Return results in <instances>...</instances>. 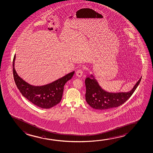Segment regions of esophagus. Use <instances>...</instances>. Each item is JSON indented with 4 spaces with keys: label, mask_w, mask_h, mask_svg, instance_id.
Masks as SVG:
<instances>
[{
    "label": "esophagus",
    "mask_w": 153,
    "mask_h": 153,
    "mask_svg": "<svg viewBox=\"0 0 153 153\" xmlns=\"http://www.w3.org/2000/svg\"><path fill=\"white\" fill-rule=\"evenodd\" d=\"M76 74L79 78H81L83 75V71H82V69L78 70V71H76Z\"/></svg>",
    "instance_id": "1"
}]
</instances>
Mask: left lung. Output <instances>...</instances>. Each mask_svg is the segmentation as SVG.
<instances>
[{
    "label": "left lung",
    "instance_id": "1",
    "mask_svg": "<svg viewBox=\"0 0 153 153\" xmlns=\"http://www.w3.org/2000/svg\"><path fill=\"white\" fill-rule=\"evenodd\" d=\"M140 78L131 90L127 92L111 93L103 90L92 75L85 79V100L89 105L98 110H107L117 107L129 99L141 81Z\"/></svg>",
    "mask_w": 153,
    "mask_h": 153
}]
</instances>
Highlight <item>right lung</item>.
<instances>
[{"label": "right lung", "instance_id": "1", "mask_svg": "<svg viewBox=\"0 0 153 153\" xmlns=\"http://www.w3.org/2000/svg\"><path fill=\"white\" fill-rule=\"evenodd\" d=\"M16 55L13 62L14 81L19 91L30 102L44 109H48L57 105L61 101L64 85L72 78L74 71L48 85L33 86L19 76L14 67Z\"/></svg>", "mask_w": 153, "mask_h": 153}]
</instances>
